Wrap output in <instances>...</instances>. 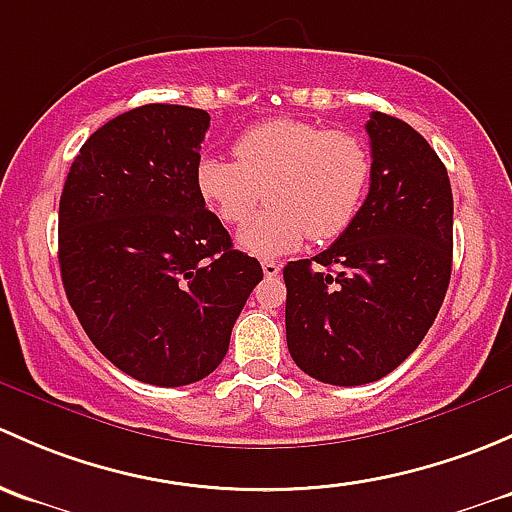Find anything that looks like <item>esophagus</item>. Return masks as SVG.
Instances as JSON below:
<instances>
[{
    "label": "esophagus",
    "instance_id": "34e87169",
    "mask_svg": "<svg viewBox=\"0 0 512 512\" xmlns=\"http://www.w3.org/2000/svg\"><path fill=\"white\" fill-rule=\"evenodd\" d=\"M261 268H263V273H266L268 278H273V276H278V273H281V261H273V258H263Z\"/></svg>",
    "mask_w": 512,
    "mask_h": 512
}]
</instances>
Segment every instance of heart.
Returning a JSON list of instances; mask_svg holds the SVG:
<instances>
[{"mask_svg": "<svg viewBox=\"0 0 512 512\" xmlns=\"http://www.w3.org/2000/svg\"><path fill=\"white\" fill-rule=\"evenodd\" d=\"M234 160L207 155L197 162V192L224 224H244L266 199L254 221L239 231L249 254L276 256L345 234L365 199L372 157L362 138L325 130L308 120L273 118L241 133Z\"/></svg>", "mask_w": 512, "mask_h": 512, "instance_id": "b5f03b06", "label": "heart"}]
</instances>
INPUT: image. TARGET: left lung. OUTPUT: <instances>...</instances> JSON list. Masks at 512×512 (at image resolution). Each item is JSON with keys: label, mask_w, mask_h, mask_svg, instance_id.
Here are the masks:
<instances>
[{"label": "left lung", "mask_w": 512, "mask_h": 512, "mask_svg": "<svg viewBox=\"0 0 512 512\" xmlns=\"http://www.w3.org/2000/svg\"><path fill=\"white\" fill-rule=\"evenodd\" d=\"M370 194L323 254L291 261L286 340L305 374L337 387L377 382L429 333L451 281L449 172L404 120L372 113Z\"/></svg>", "instance_id": "obj_1"}]
</instances>
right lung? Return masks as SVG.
Listing matches in <instances>:
<instances>
[{"mask_svg": "<svg viewBox=\"0 0 512 512\" xmlns=\"http://www.w3.org/2000/svg\"><path fill=\"white\" fill-rule=\"evenodd\" d=\"M209 113L150 103L98 128L59 204L73 313L118 370L155 387L212 374L263 278L197 192Z\"/></svg>", "mask_w": 512, "mask_h": 512, "instance_id": "obj_1", "label": "right lung"}]
</instances>
